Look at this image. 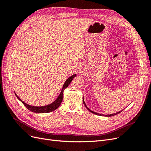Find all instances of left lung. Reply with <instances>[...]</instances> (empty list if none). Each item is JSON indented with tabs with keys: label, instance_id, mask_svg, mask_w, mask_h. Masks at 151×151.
Listing matches in <instances>:
<instances>
[{
	"label": "left lung",
	"instance_id": "8db88e82",
	"mask_svg": "<svg viewBox=\"0 0 151 151\" xmlns=\"http://www.w3.org/2000/svg\"><path fill=\"white\" fill-rule=\"evenodd\" d=\"M83 103H84V106L86 107V108L88 109V110L90 111V112H91L92 113H94V114H95V115H103V116H114V115H117V114H118V113H120L122 111H118V112H117V113H113V114H110V115H101V114H99V113H96V112H94V111H92V110H91L90 109H89L88 107H87V106H86V103H85V102H84V99H83Z\"/></svg>",
	"mask_w": 151,
	"mask_h": 151
}]
</instances>
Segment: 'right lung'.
<instances>
[{"instance_id": "add662e5", "label": "right lung", "mask_w": 151, "mask_h": 151, "mask_svg": "<svg viewBox=\"0 0 151 151\" xmlns=\"http://www.w3.org/2000/svg\"><path fill=\"white\" fill-rule=\"evenodd\" d=\"M76 76V74H74L72 75V76L69 77L66 80V81L65 82L63 86L62 89L61 91V92L59 94V96H58V98H57V99L54 102H53L52 103L48 105H46V106H31V105H29L28 104H26V103H24L22 100H21L19 97L17 96V94L15 93L17 98H18V99L20 101H21L24 106L28 108L29 111L34 112V113H48V112H51L53 111L54 110H55L56 109H57L62 101L63 99V91L64 89L67 88L68 86L71 83V81H72V79L74 78V77Z\"/></svg>"}]
</instances>
